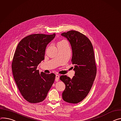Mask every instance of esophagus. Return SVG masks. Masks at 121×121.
I'll return each mask as SVG.
<instances>
[{"instance_id":"1","label":"esophagus","mask_w":121,"mask_h":121,"mask_svg":"<svg viewBox=\"0 0 121 121\" xmlns=\"http://www.w3.org/2000/svg\"><path fill=\"white\" fill-rule=\"evenodd\" d=\"M59 79V75H56V81H57Z\"/></svg>"}]
</instances>
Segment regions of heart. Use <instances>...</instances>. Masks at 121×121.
I'll list each match as a JSON object with an SVG mask.
<instances>
[{
  "label": "heart",
  "mask_w": 121,
  "mask_h": 121,
  "mask_svg": "<svg viewBox=\"0 0 121 121\" xmlns=\"http://www.w3.org/2000/svg\"><path fill=\"white\" fill-rule=\"evenodd\" d=\"M62 41H64V40H62ZM60 42H61V41H60Z\"/></svg>",
  "instance_id": "heart-1"
}]
</instances>
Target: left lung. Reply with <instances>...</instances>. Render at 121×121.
Wrapping results in <instances>:
<instances>
[{
    "mask_svg": "<svg viewBox=\"0 0 121 121\" xmlns=\"http://www.w3.org/2000/svg\"><path fill=\"white\" fill-rule=\"evenodd\" d=\"M61 35L66 38L71 44V62L75 71L72 79L66 75L60 76V80L65 85L62 98L68 103L77 104L89 94L95 78L96 66L94 49L90 39L80 32L70 30Z\"/></svg>",
    "mask_w": 121,
    "mask_h": 121,
    "instance_id": "1",
    "label": "left lung"
}]
</instances>
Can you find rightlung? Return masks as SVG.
Masks as SVG:
<instances>
[{"mask_svg":"<svg viewBox=\"0 0 121 121\" xmlns=\"http://www.w3.org/2000/svg\"><path fill=\"white\" fill-rule=\"evenodd\" d=\"M56 36L34 34L22 39L12 64L14 79L21 95L31 103L43 101L53 84L56 75L39 72L38 65L44 59L47 45Z\"/></svg>","mask_w":121,"mask_h":121,"instance_id":"right-lung-1","label":"right lung"}]
</instances>
